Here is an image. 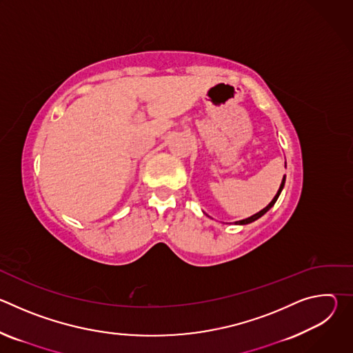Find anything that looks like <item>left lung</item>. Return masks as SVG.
<instances>
[{
    "instance_id": "obj_1",
    "label": "left lung",
    "mask_w": 353,
    "mask_h": 353,
    "mask_svg": "<svg viewBox=\"0 0 353 353\" xmlns=\"http://www.w3.org/2000/svg\"><path fill=\"white\" fill-rule=\"evenodd\" d=\"M285 180H286V176H283V179H282V183H281V185H279V190H278V192L275 194V196H274V199L271 201V203L264 208V210H261L260 212H257V214H254V215H251L250 218H245V219H241V221H237V222H234V225H248V223H251V222H254V221H257L259 218H261L264 214H267L272 207H274V204L276 203V199H278V196H279V194H281V191L283 190V185H285Z\"/></svg>"
}]
</instances>
